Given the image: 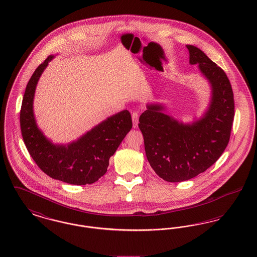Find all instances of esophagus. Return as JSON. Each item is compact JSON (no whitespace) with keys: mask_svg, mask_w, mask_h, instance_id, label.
<instances>
[{"mask_svg":"<svg viewBox=\"0 0 257 257\" xmlns=\"http://www.w3.org/2000/svg\"><path fill=\"white\" fill-rule=\"evenodd\" d=\"M132 119H133V126L134 128L138 127V123H139V113L137 111H134L132 113Z\"/></svg>","mask_w":257,"mask_h":257,"instance_id":"34e87169","label":"esophagus"}]
</instances>
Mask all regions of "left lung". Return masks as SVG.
Instances as JSON below:
<instances>
[{
  "label": "left lung",
  "mask_w": 257,
  "mask_h": 257,
  "mask_svg": "<svg viewBox=\"0 0 257 257\" xmlns=\"http://www.w3.org/2000/svg\"><path fill=\"white\" fill-rule=\"evenodd\" d=\"M190 63L198 65L212 86L204 115L183 124L164 113L162 105H147L139 119L147 160L161 178L182 182L204 172L227 147L234 118L232 87L225 72L196 46L187 45Z\"/></svg>",
  "instance_id": "obj_1"
}]
</instances>
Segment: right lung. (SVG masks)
Returning <instances> with one entry per match:
<instances>
[{
    "label": "right lung",
    "mask_w": 257,
    "mask_h": 257,
    "mask_svg": "<svg viewBox=\"0 0 257 257\" xmlns=\"http://www.w3.org/2000/svg\"><path fill=\"white\" fill-rule=\"evenodd\" d=\"M54 57L49 56L32 75L20 110L21 133L30 155L50 177L72 185L96 182L109 167L110 156L132 128L129 110H124L92 128L78 141L56 146L37 128L33 102L38 79Z\"/></svg>",
    "instance_id": "obj_1"
}]
</instances>
